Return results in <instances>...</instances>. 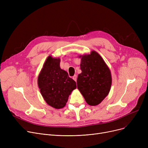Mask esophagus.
<instances>
[{
	"label": "esophagus",
	"instance_id": "obj_1",
	"mask_svg": "<svg viewBox=\"0 0 148 148\" xmlns=\"http://www.w3.org/2000/svg\"><path fill=\"white\" fill-rule=\"evenodd\" d=\"M77 75H74L73 77V79L74 81L76 82V80H77Z\"/></svg>",
	"mask_w": 148,
	"mask_h": 148
}]
</instances>
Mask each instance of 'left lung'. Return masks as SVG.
<instances>
[{
	"label": "left lung",
	"instance_id": "8db88e82",
	"mask_svg": "<svg viewBox=\"0 0 148 148\" xmlns=\"http://www.w3.org/2000/svg\"><path fill=\"white\" fill-rule=\"evenodd\" d=\"M82 73L77 80V88L86 102L95 106L108 95L112 86V75L104 60L95 51L80 55Z\"/></svg>",
	"mask_w": 148,
	"mask_h": 148
}]
</instances>
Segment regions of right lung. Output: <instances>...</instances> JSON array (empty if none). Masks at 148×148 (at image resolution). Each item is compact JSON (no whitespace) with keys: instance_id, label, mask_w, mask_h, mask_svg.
I'll return each mask as SVG.
<instances>
[{"instance_id":"1","label":"right lung","mask_w":148,"mask_h":148,"mask_svg":"<svg viewBox=\"0 0 148 148\" xmlns=\"http://www.w3.org/2000/svg\"><path fill=\"white\" fill-rule=\"evenodd\" d=\"M60 59L49 56L38 75V84L47 104L59 109L65 106L76 83L60 68Z\"/></svg>"}]
</instances>
